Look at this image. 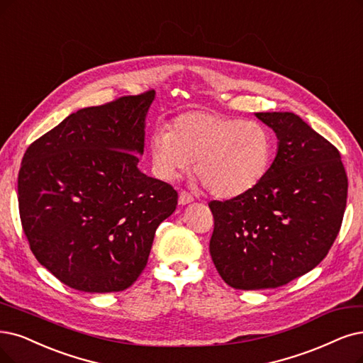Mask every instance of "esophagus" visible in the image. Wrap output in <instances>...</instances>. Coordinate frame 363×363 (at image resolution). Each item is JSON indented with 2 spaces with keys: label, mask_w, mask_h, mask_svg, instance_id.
Instances as JSON below:
<instances>
[{
  "label": "esophagus",
  "mask_w": 363,
  "mask_h": 363,
  "mask_svg": "<svg viewBox=\"0 0 363 363\" xmlns=\"http://www.w3.org/2000/svg\"><path fill=\"white\" fill-rule=\"evenodd\" d=\"M191 202H193V196H191V194H189L186 191H181V193H179L178 203H179L181 206L189 205V203H191Z\"/></svg>",
  "instance_id": "esophagus-1"
}]
</instances>
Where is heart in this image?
<instances>
[{
  "label": "heart",
  "mask_w": 363,
  "mask_h": 363,
  "mask_svg": "<svg viewBox=\"0 0 363 363\" xmlns=\"http://www.w3.org/2000/svg\"><path fill=\"white\" fill-rule=\"evenodd\" d=\"M152 164L164 179H173L190 163L206 191L233 199L256 186L271 164L272 139L262 124L209 111L174 118L169 133L150 140Z\"/></svg>",
  "instance_id": "1"
}]
</instances>
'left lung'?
Listing matches in <instances>:
<instances>
[{
    "mask_svg": "<svg viewBox=\"0 0 363 363\" xmlns=\"http://www.w3.org/2000/svg\"><path fill=\"white\" fill-rule=\"evenodd\" d=\"M256 116L278 139L260 182L230 200H212L209 252L218 274L239 290L277 289L326 257L347 205L340 151L291 112Z\"/></svg>",
    "mask_w": 363,
    "mask_h": 363,
    "instance_id": "obj_1",
    "label": "left lung"
}]
</instances>
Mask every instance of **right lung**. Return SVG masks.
I'll list each match as a JSON object with an SVG mask.
<instances>
[{
	"instance_id": "add662e5",
	"label": "right lung",
	"mask_w": 363,
	"mask_h": 363,
	"mask_svg": "<svg viewBox=\"0 0 363 363\" xmlns=\"http://www.w3.org/2000/svg\"><path fill=\"white\" fill-rule=\"evenodd\" d=\"M155 91L80 109L23 154L18 200L40 264L88 293L128 289L157 227L178 205L173 186L138 167Z\"/></svg>"
}]
</instances>
